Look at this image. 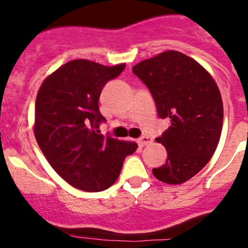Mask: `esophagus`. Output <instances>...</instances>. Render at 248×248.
<instances>
[{"label": "esophagus", "instance_id": "esophagus-1", "mask_svg": "<svg viewBox=\"0 0 248 248\" xmlns=\"http://www.w3.org/2000/svg\"><path fill=\"white\" fill-rule=\"evenodd\" d=\"M151 142H152V138H150V137H147V136H142L138 139L139 146H141V147L146 146V145L151 144Z\"/></svg>", "mask_w": 248, "mask_h": 248}]
</instances>
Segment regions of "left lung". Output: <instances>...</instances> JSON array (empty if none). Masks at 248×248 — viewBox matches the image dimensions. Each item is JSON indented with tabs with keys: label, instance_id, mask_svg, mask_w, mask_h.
<instances>
[{
	"label": "left lung",
	"instance_id": "obj_1",
	"mask_svg": "<svg viewBox=\"0 0 248 248\" xmlns=\"http://www.w3.org/2000/svg\"><path fill=\"white\" fill-rule=\"evenodd\" d=\"M132 71L151 92L158 116L170 120L156 138L168 157L152 172L166 184H182L206 166L218 145L223 124L218 87L204 67L174 50L144 60Z\"/></svg>",
	"mask_w": 248,
	"mask_h": 248
}]
</instances>
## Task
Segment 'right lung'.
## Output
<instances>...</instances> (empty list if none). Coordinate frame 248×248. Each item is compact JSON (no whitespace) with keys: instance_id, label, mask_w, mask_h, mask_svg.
<instances>
[{"instance_id":"1","label":"right lung","mask_w":248,"mask_h":248,"mask_svg":"<svg viewBox=\"0 0 248 248\" xmlns=\"http://www.w3.org/2000/svg\"><path fill=\"white\" fill-rule=\"evenodd\" d=\"M124 67L73 60L50 74L37 94V142L54 170L81 191L109 188L124 158L138 147L136 142L98 134L99 124L107 121L98 108L101 92Z\"/></svg>"}]
</instances>
